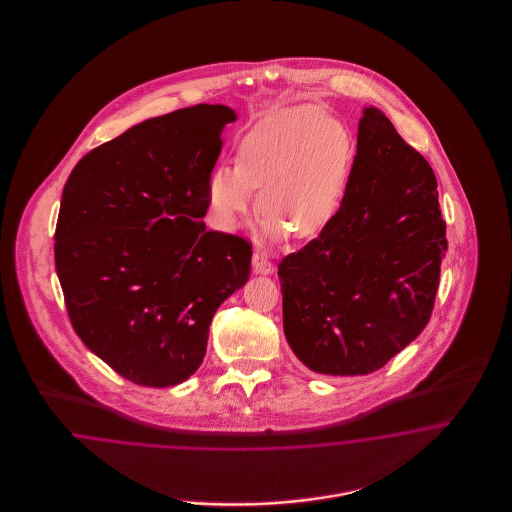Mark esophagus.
<instances>
[{
  "label": "esophagus",
  "mask_w": 512,
  "mask_h": 512,
  "mask_svg": "<svg viewBox=\"0 0 512 512\" xmlns=\"http://www.w3.org/2000/svg\"><path fill=\"white\" fill-rule=\"evenodd\" d=\"M253 270L259 274H272L274 272V263L267 257V253L255 249L253 253Z\"/></svg>",
  "instance_id": "1"
}]
</instances>
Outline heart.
Here are the masks:
<instances>
[{
  "instance_id": "b5f03b06",
  "label": "heart",
  "mask_w": 512,
  "mask_h": 512,
  "mask_svg": "<svg viewBox=\"0 0 512 512\" xmlns=\"http://www.w3.org/2000/svg\"><path fill=\"white\" fill-rule=\"evenodd\" d=\"M353 161L345 124L317 105L274 109L238 144V165H220L209 178V203L220 228H234L261 190L267 230L297 240L320 234L340 209Z\"/></svg>"
}]
</instances>
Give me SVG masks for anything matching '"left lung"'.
<instances>
[{
	"mask_svg": "<svg viewBox=\"0 0 512 512\" xmlns=\"http://www.w3.org/2000/svg\"><path fill=\"white\" fill-rule=\"evenodd\" d=\"M445 251L436 174L366 107L340 211L278 265L297 359L328 376L382 368L430 322Z\"/></svg>",
	"mask_w": 512,
	"mask_h": 512,
	"instance_id": "8db88e82",
	"label": "left lung"
}]
</instances>
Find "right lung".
I'll use <instances>...</instances> for the list:
<instances>
[{
  "instance_id": "1",
  "label": "right lung",
  "mask_w": 512,
  "mask_h": 512,
  "mask_svg": "<svg viewBox=\"0 0 512 512\" xmlns=\"http://www.w3.org/2000/svg\"><path fill=\"white\" fill-rule=\"evenodd\" d=\"M232 121L201 103L140 122L86 153L63 188L55 268L74 332L138 386L188 380L215 311L249 278L251 244L203 222Z\"/></svg>"
}]
</instances>
